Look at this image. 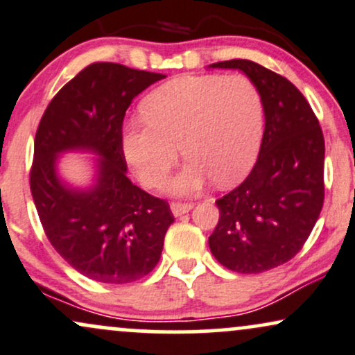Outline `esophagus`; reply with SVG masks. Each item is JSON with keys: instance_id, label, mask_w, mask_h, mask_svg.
Returning a JSON list of instances; mask_svg holds the SVG:
<instances>
[{"instance_id": "esophagus-1", "label": "esophagus", "mask_w": 355, "mask_h": 355, "mask_svg": "<svg viewBox=\"0 0 355 355\" xmlns=\"http://www.w3.org/2000/svg\"><path fill=\"white\" fill-rule=\"evenodd\" d=\"M193 207H194L193 202H181V201L171 202V211H173L174 216L186 214V212H189Z\"/></svg>"}]
</instances>
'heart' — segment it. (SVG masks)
Returning <instances> with one entry per match:
<instances>
[{"mask_svg": "<svg viewBox=\"0 0 355 355\" xmlns=\"http://www.w3.org/2000/svg\"><path fill=\"white\" fill-rule=\"evenodd\" d=\"M143 121H129L123 151L146 186L164 181L179 146L191 162L171 182L189 193L211 178L231 186L251 169L262 136V99L251 79L181 76L154 89L143 103Z\"/></svg>", "mask_w": 355, "mask_h": 355, "instance_id": "heart-1", "label": "heart"}]
</instances>
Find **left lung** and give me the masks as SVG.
I'll return each instance as SVG.
<instances>
[{"mask_svg":"<svg viewBox=\"0 0 355 355\" xmlns=\"http://www.w3.org/2000/svg\"><path fill=\"white\" fill-rule=\"evenodd\" d=\"M211 68L239 69L251 79L266 126L249 176L216 201L219 220L209 248L229 270L264 272L293 259L318 223L324 204L322 129L304 94L281 74L249 60Z\"/></svg>","mask_w":355,"mask_h":355,"instance_id":"1","label":"left lung"}]
</instances>
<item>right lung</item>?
<instances>
[{"mask_svg": "<svg viewBox=\"0 0 355 355\" xmlns=\"http://www.w3.org/2000/svg\"><path fill=\"white\" fill-rule=\"evenodd\" d=\"M164 78L93 62L58 91L37 126L29 187L41 226L62 259L93 281L128 284L159 262L174 216L168 201L128 179L123 121L132 99ZM69 148L102 156L91 190H73L55 176V156Z\"/></svg>", "mask_w": 355, "mask_h": 355, "instance_id": "right-lung-1", "label": "right lung"}]
</instances>
